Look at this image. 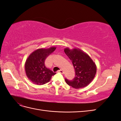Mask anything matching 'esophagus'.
I'll list each match as a JSON object with an SVG mask.
<instances>
[{"instance_id":"obj_1","label":"esophagus","mask_w":121,"mask_h":121,"mask_svg":"<svg viewBox=\"0 0 121 121\" xmlns=\"http://www.w3.org/2000/svg\"><path fill=\"white\" fill-rule=\"evenodd\" d=\"M57 72H59V73H60L61 74H63L64 73V71L62 70H58L57 71Z\"/></svg>"}]
</instances>
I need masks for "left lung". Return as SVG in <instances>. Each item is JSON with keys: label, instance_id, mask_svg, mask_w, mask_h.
<instances>
[{"label": "left lung", "instance_id": "8db88e82", "mask_svg": "<svg viewBox=\"0 0 121 121\" xmlns=\"http://www.w3.org/2000/svg\"><path fill=\"white\" fill-rule=\"evenodd\" d=\"M65 53L70 58L75 71L73 80L65 79L66 83L75 89H80L88 86L96 75L97 67L90 56L79 48L64 49Z\"/></svg>", "mask_w": 121, "mask_h": 121}]
</instances>
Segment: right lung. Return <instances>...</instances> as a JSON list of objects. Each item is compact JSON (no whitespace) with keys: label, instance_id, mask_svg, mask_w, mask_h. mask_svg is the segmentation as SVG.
<instances>
[{"label":"right lung","instance_id":"1","mask_svg":"<svg viewBox=\"0 0 121 121\" xmlns=\"http://www.w3.org/2000/svg\"><path fill=\"white\" fill-rule=\"evenodd\" d=\"M55 49V47L38 49L29 55L24 67L26 76L31 82L37 85L44 84L56 74L46 68L45 65L46 58Z\"/></svg>","mask_w":121,"mask_h":121}]
</instances>
